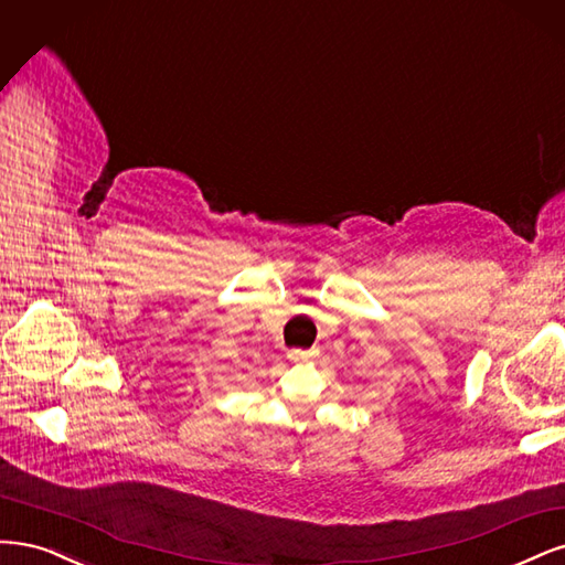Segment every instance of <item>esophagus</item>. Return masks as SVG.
<instances>
[{"label":"esophagus","mask_w":565,"mask_h":565,"mask_svg":"<svg viewBox=\"0 0 565 565\" xmlns=\"http://www.w3.org/2000/svg\"><path fill=\"white\" fill-rule=\"evenodd\" d=\"M288 356L294 359V361H307V359L315 356V352H309V350H290Z\"/></svg>","instance_id":"34e87169"}]
</instances>
